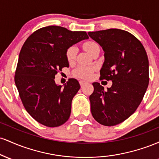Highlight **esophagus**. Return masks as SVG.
I'll use <instances>...</instances> for the list:
<instances>
[{
	"label": "esophagus",
	"instance_id": "esophagus-1",
	"mask_svg": "<svg viewBox=\"0 0 159 159\" xmlns=\"http://www.w3.org/2000/svg\"><path fill=\"white\" fill-rule=\"evenodd\" d=\"M87 83V82L85 81H80V84H81V87H83V86H84Z\"/></svg>",
	"mask_w": 159,
	"mask_h": 159
}]
</instances>
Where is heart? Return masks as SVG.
Here are the masks:
<instances>
[{
  "mask_svg": "<svg viewBox=\"0 0 159 159\" xmlns=\"http://www.w3.org/2000/svg\"><path fill=\"white\" fill-rule=\"evenodd\" d=\"M84 48L89 54H91L96 50V48H99L98 43L94 41H87L84 44ZM77 50L75 47H70L67 49L66 51V59L69 62H72L75 59L76 56ZM93 67L86 66H80L78 68L74 70V75L78 78H84V79H88L92 76L93 72L94 71Z\"/></svg>",
  "mask_w": 159,
  "mask_h": 159,
  "instance_id": "obj_1",
  "label": "heart"
}]
</instances>
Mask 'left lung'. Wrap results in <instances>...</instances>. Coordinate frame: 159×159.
Masks as SVG:
<instances>
[{"mask_svg": "<svg viewBox=\"0 0 159 159\" xmlns=\"http://www.w3.org/2000/svg\"><path fill=\"white\" fill-rule=\"evenodd\" d=\"M88 35L105 52L100 79L113 83L107 90L93 83L91 113L98 123L112 126L128 119L141 102L149 81L148 57L142 43L125 30L111 28Z\"/></svg>", "mask_w": 159, "mask_h": 159, "instance_id": "left-lung-1", "label": "left lung"}]
</instances>
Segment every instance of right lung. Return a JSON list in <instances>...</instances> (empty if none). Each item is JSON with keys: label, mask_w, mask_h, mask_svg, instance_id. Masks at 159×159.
Here are the masks:
<instances>
[{"label": "right lung", "mask_w": 159, "mask_h": 159, "mask_svg": "<svg viewBox=\"0 0 159 159\" xmlns=\"http://www.w3.org/2000/svg\"><path fill=\"white\" fill-rule=\"evenodd\" d=\"M88 38L85 31L52 25L36 30L24 43L15 83L24 107L38 123L57 127L69 120L72 98L80 84L69 78L62 87L56 84L54 78L63 67H69L67 49Z\"/></svg>", "instance_id": "add662e5"}]
</instances>
